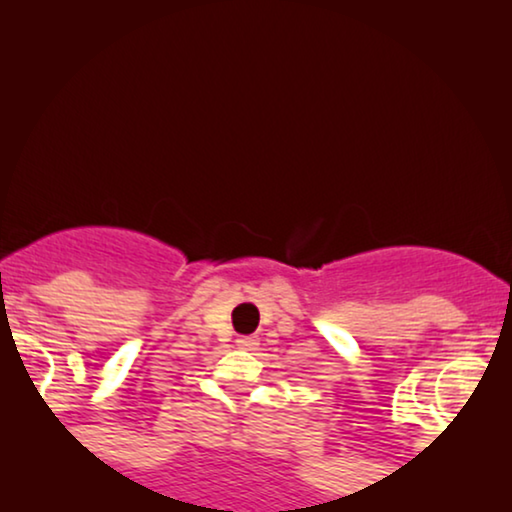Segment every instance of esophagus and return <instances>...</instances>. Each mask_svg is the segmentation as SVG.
Listing matches in <instances>:
<instances>
[{
    "label": "esophagus",
    "instance_id": "esophagus-1",
    "mask_svg": "<svg viewBox=\"0 0 512 512\" xmlns=\"http://www.w3.org/2000/svg\"><path fill=\"white\" fill-rule=\"evenodd\" d=\"M235 342H237V347H240V349H256L258 347L256 335H240V338H237Z\"/></svg>",
    "mask_w": 512,
    "mask_h": 512
}]
</instances>
